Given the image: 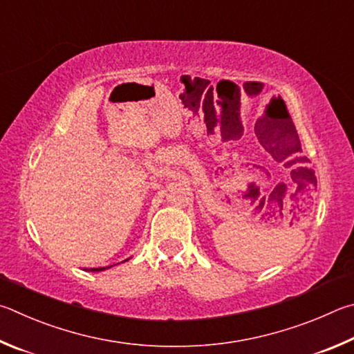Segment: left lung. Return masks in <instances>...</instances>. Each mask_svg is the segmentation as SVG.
<instances>
[{
  "label": "left lung",
  "instance_id": "1",
  "mask_svg": "<svg viewBox=\"0 0 354 354\" xmlns=\"http://www.w3.org/2000/svg\"><path fill=\"white\" fill-rule=\"evenodd\" d=\"M284 140H286V138H284ZM280 153H281V158H286V157H289V155L297 153L295 158L290 160V165H295V161H299V160L303 161V163L308 161V158L303 157V155H301V146H300L299 133H297L295 127L292 129V133H290V136H288V140L284 141L283 152H280Z\"/></svg>",
  "mask_w": 354,
  "mask_h": 354
}]
</instances>
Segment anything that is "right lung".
Masks as SVG:
<instances>
[{
	"instance_id": "obj_1",
	"label": "right lung",
	"mask_w": 354,
	"mask_h": 354,
	"mask_svg": "<svg viewBox=\"0 0 354 354\" xmlns=\"http://www.w3.org/2000/svg\"><path fill=\"white\" fill-rule=\"evenodd\" d=\"M124 261H127V259H124ZM109 268H111V266H109ZM109 268H93L90 270L91 272H101V270H105V269H109Z\"/></svg>"
}]
</instances>
